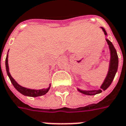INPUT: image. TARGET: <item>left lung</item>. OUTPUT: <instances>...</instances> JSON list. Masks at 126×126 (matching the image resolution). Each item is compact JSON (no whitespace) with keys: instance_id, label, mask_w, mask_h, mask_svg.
Wrapping results in <instances>:
<instances>
[{"instance_id":"8db88e82","label":"left lung","mask_w":126,"mask_h":126,"mask_svg":"<svg viewBox=\"0 0 126 126\" xmlns=\"http://www.w3.org/2000/svg\"><path fill=\"white\" fill-rule=\"evenodd\" d=\"M101 29L104 32L105 35H107V32L103 28L101 27ZM107 43L109 45V49L110 51V64H109V72L107 74V76L106 78L103 81V84L100 86V89L98 90H91V91H83L81 90L78 88V91L83 93V94H86V95H94L96 94H98L102 92V91H105L108 87H109L110 84L112 82L113 79L114 78L115 75L116 74L117 70H118V56L117 54V52L115 49L114 47L112 45V43L109 41L108 39H106Z\"/></svg>"}]
</instances>
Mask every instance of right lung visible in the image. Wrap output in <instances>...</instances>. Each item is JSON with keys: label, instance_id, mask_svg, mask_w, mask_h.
Returning a JSON list of instances; mask_svg holds the SVG:
<instances>
[{"label": "right lung", "instance_id": "right-lung-1", "mask_svg": "<svg viewBox=\"0 0 126 126\" xmlns=\"http://www.w3.org/2000/svg\"><path fill=\"white\" fill-rule=\"evenodd\" d=\"M9 51V50H8ZM8 54L6 55V72L8 77H9L10 81L14 85V87H15L16 89L19 91L20 93H21L25 96H33V97H37V96H42L45 94L47 93L49 91L50 87V86L47 89H39V90H36V89H31L26 88V87H23L19 85L16 81L11 76V75L10 74L9 72V67H8Z\"/></svg>", "mask_w": 126, "mask_h": 126}]
</instances>
